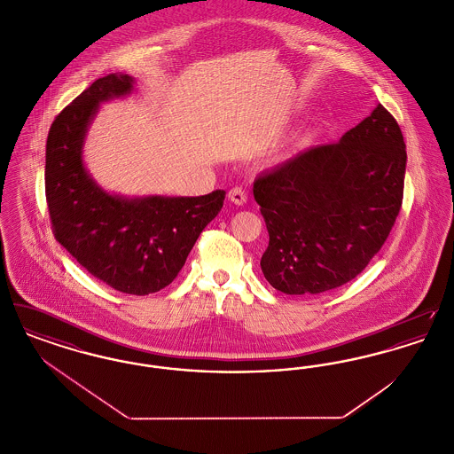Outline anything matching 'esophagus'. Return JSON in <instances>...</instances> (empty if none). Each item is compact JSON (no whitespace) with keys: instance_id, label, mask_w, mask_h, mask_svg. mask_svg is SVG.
<instances>
[{"instance_id":"34e87169","label":"esophagus","mask_w":454,"mask_h":454,"mask_svg":"<svg viewBox=\"0 0 454 454\" xmlns=\"http://www.w3.org/2000/svg\"><path fill=\"white\" fill-rule=\"evenodd\" d=\"M247 192L243 191V189H239V187H233L230 192H228V199L233 202V204H237V206H243L245 202H247Z\"/></svg>"}]
</instances>
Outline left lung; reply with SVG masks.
Here are the masks:
<instances>
[{
    "label": "left lung",
    "instance_id": "1",
    "mask_svg": "<svg viewBox=\"0 0 454 454\" xmlns=\"http://www.w3.org/2000/svg\"><path fill=\"white\" fill-rule=\"evenodd\" d=\"M381 104L335 145L313 146L254 182L269 231L260 267L284 294H320L364 270L400 213L407 152Z\"/></svg>",
    "mask_w": 454,
    "mask_h": 454
}]
</instances>
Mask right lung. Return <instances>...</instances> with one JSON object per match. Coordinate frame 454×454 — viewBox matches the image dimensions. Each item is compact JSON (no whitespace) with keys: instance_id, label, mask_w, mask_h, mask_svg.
I'll return each mask as SVG.
<instances>
[{"instance_id":"obj_1","label":"right lung","mask_w":454,"mask_h":454,"mask_svg":"<svg viewBox=\"0 0 454 454\" xmlns=\"http://www.w3.org/2000/svg\"><path fill=\"white\" fill-rule=\"evenodd\" d=\"M134 85L124 73L98 78L56 117L45 145V197L56 239L76 262L110 287L145 296L176 278L226 192L129 197L90 175V126L102 104L128 97Z\"/></svg>"}]
</instances>
